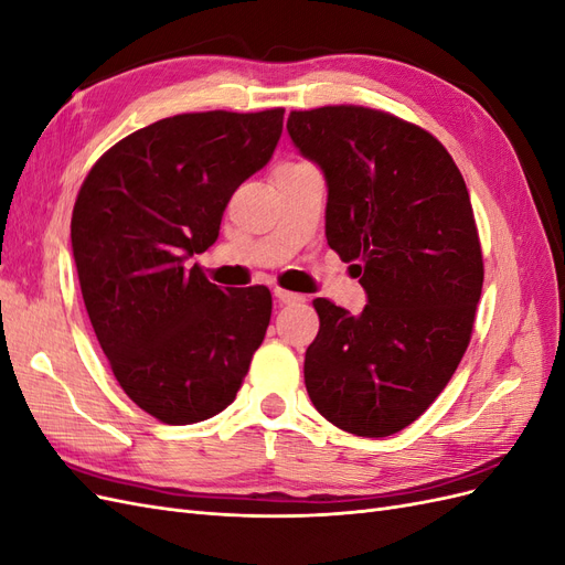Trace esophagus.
Returning a JSON list of instances; mask_svg holds the SVG:
<instances>
[{
    "mask_svg": "<svg viewBox=\"0 0 565 565\" xmlns=\"http://www.w3.org/2000/svg\"><path fill=\"white\" fill-rule=\"evenodd\" d=\"M273 295H276V299H278L280 303H297V301H303V297H301V295H297V292H289V289H282V287H276V289H273Z\"/></svg>",
    "mask_w": 565,
    "mask_h": 565,
    "instance_id": "esophagus-1",
    "label": "esophagus"
}]
</instances>
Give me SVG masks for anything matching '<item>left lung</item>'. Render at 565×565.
<instances>
[{"label": "left lung", "instance_id": "1", "mask_svg": "<svg viewBox=\"0 0 565 565\" xmlns=\"http://www.w3.org/2000/svg\"><path fill=\"white\" fill-rule=\"evenodd\" d=\"M287 131L322 169L328 245L370 301L358 316L313 301L306 391L339 429L398 434L448 386L471 341L483 252L467 183L434 134L384 110H292Z\"/></svg>", "mask_w": 565, "mask_h": 565}]
</instances>
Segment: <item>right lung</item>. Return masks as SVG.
<instances>
[{"label": "right lung", "instance_id": "add662e5", "mask_svg": "<svg viewBox=\"0 0 565 565\" xmlns=\"http://www.w3.org/2000/svg\"><path fill=\"white\" fill-rule=\"evenodd\" d=\"M285 108L183 113L125 136L84 179L71 221L82 299L115 380L143 413L226 409L262 347L268 287L218 289L195 264L231 195L270 160Z\"/></svg>", "mask_w": 565, "mask_h": 565}]
</instances>
